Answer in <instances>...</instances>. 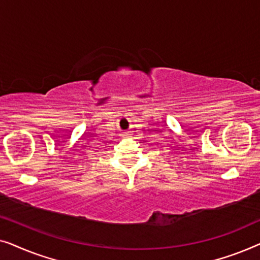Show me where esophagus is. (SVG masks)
Wrapping results in <instances>:
<instances>
[{
  "instance_id": "obj_1",
  "label": "esophagus",
  "mask_w": 260,
  "mask_h": 260,
  "mask_svg": "<svg viewBox=\"0 0 260 260\" xmlns=\"http://www.w3.org/2000/svg\"><path fill=\"white\" fill-rule=\"evenodd\" d=\"M123 136H129V133H124Z\"/></svg>"
}]
</instances>
